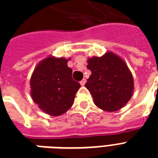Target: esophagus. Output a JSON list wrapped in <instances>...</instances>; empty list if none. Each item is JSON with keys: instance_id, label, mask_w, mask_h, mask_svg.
<instances>
[{"instance_id": "34e87169", "label": "esophagus", "mask_w": 158, "mask_h": 158, "mask_svg": "<svg viewBox=\"0 0 158 158\" xmlns=\"http://www.w3.org/2000/svg\"><path fill=\"white\" fill-rule=\"evenodd\" d=\"M85 83H86V79H82L81 81H80V85H81V86H84V84H85Z\"/></svg>"}]
</instances>
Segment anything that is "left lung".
I'll return each mask as SVG.
<instances>
[{
  "label": "left lung",
  "mask_w": 158,
  "mask_h": 158,
  "mask_svg": "<svg viewBox=\"0 0 158 158\" xmlns=\"http://www.w3.org/2000/svg\"><path fill=\"white\" fill-rule=\"evenodd\" d=\"M87 68L91 70L85 87L94 104L106 111L121 109L134 93L132 73L124 60L111 52L101 57L89 58Z\"/></svg>",
  "instance_id": "1"
}]
</instances>
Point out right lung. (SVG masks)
<instances>
[{
	"label": "right lung",
	"instance_id": "obj_1",
	"mask_svg": "<svg viewBox=\"0 0 158 158\" xmlns=\"http://www.w3.org/2000/svg\"><path fill=\"white\" fill-rule=\"evenodd\" d=\"M70 60L64 57H46L33 70L30 79L31 97L41 110L58 116L71 107L80 84L72 78Z\"/></svg>",
	"mask_w": 158,
	"mask_h": 158
}]
</instances>
